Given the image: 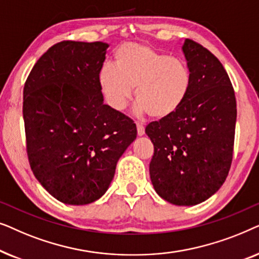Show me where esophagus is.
Listing matches in <instances>:
<instances>
[{"label": "esophagus", "instance_id": "34e87169", "mask_svg": "<svg viewBox=\"0 0 259 259\" xmlns=\"http://www.w3.org/2000/svg\"><path fill=\"white\" fill-rule=\"evenodd\" d=\"M137 131H138V134H139V136H144L145 126L143 125V123L137 122Z\"/></svg>", "mask_w": 259, "mask_h": 259}]
</instances>
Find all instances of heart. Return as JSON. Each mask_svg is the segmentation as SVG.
Here are the masks:
<instances>
[{"instance_id": "obj_1", "label": "heart", "mask_w": 259, "mask_h": 259, "mask_svg": "<svg viewBox=\"0 0 259 259\" xmlns=\"http://www.w3.org/2000/svg\"><path fill=\"white\" fill-rule=\"evenodd\" d=\"M115 67H102L99 83L116 111L128 104L136 88L138 111L154 119L172 115L189 95L192 74L187 63L146 45L126 44L114 54Z\"/></svg>"}]
</instances>
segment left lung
Segmentation results:
<instances>
[{
	"label": "left lung",
	"mask_w": 259,
	"mask_h": 259,
	"mask_svg": "<svg viewBox=\"0 0 259 259\" xmlns=\"http://www.w3.org/2000/svg\"><path fill=\"white\" fill-rule=\"evenodd\" d=\"M192 83L183 105L148 123L154 146L150 176L154 190L175 205H197L219 190L231 167L237 104L221 61L198 42L183 46Z\"/></svg>",
	"instance_id": "obj_1"
}]
</instances>
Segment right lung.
I'll list each match as a JSON object with an SVG mask.
<instances>
[{
    "label": "right lung",
    "instance_id": "obj_1",
    "mask_svg": "<svg viewBox=\"0 0 259 259\" xmlns=\"http://www.w3.org/2000/svg\"><path fill=\"white\" fill-rule=\"evenodd\" d=\"M107 48L104 42H59L37 60L24 83L30 168L65 204L99 199L137 138L133 120L104 104L99 74Z\"/></svg>",
    "mask_w": 259,
    "mask_h": 259
}]
</instances>
